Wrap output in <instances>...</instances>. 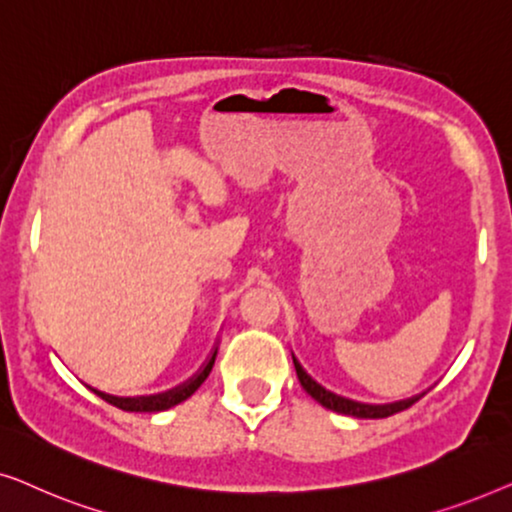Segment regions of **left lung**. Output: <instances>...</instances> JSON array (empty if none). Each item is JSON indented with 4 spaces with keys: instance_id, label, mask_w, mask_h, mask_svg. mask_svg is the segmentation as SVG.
Returning <instances> with one entry per match:
<instances>
[{
    "instance_id": "obj_1",
    "label": "left lung",
    "mask_w": 512,
    "mask_h": 512,
    "mask_svg": "<svg viewBox=\"0 0 512 512\" xmlns=\"http://www.w3.org/2000/svg\"><path fill=\"white\" fill-rule=\"evenodd\" d=\"M293 366H296V375L300 384H303V389L310 394L314 401L324 405V408L333 410V412H340V415H352V417H359V419H382V417H391L396 415V412L401 410H408L412 403H417L419 398H408V401H398V403H389V405H366V403H356V401H349V398H342V396H335L333 391H326L321 384H317L312 380L310 375L305 373L303 366L296 361V356H293Z\"/></svg>"
}]
</instances>
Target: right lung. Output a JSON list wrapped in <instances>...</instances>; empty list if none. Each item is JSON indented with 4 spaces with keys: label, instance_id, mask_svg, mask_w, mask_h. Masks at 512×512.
<instances>
[{
    "label": "right lung",
    "instance_id": "add662e5",
    "mask_svg": "<svg viewBox=\"0 0 512 512\" xmlns=\"http://www.w3.org/2000/svg\"><path fill=\"white\" fill-rule=\"evenodd\" d=\"M214 359H216V349L212 354V359L207 361V366L200 370L198 375L193 377L191 382L181 384V387L167 391V394H158V396H146V398H116V396H109V394H102V391L93 389L97 396H102L104 401L116 405V408H121L125 412H163L167 408H174V405H179L181 401H186L188 396H193L195 391L202 382L207 380V375L212 373V366H214Z\"/></svg>",
    "mask_w": 512,
    "mask_h": 512
}]
</instances>
